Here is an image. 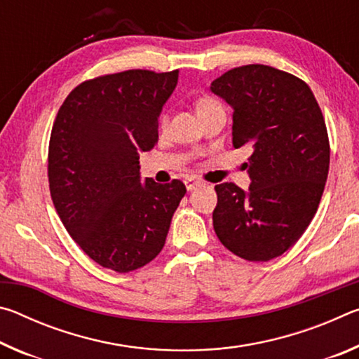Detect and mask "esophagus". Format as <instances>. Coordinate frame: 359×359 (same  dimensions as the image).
<instances>
[{
	"instance_id": "34e87169",
	"label": "esophagus",
	"mask_w": 359,
	"mask_h": 359,
	"mask_svg": "<svg viewBox=\"0 0 359 359\" xmlns=\"http://www.w3.org/2000/svg\"><path fill=\"white\" fill-rule=\"evenodd\" d=\"M185 185H187V190L188 191H193V190H196L198 187H201L203 184L199 180H194V179H191V177H188L187 180H185Z\"/></svg>"
}]
</instances>
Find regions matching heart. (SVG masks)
I'll return each instance as SVG.
<instances>
[{
    "instance_id": "obj_1",
    "label": "heart",
    "mask_w": 359,
    "mask_h": 359,
    "mask_svg": "<svg viewBox=\"0 0 359 359\" xmlns=\"http://www.w3.org/2000/svg\"><path fill=\"white\" fill-rule=\"evenodd\" d=\"M217 109H222L220 102L217 100L210 98V96H203V98H199L196 101V112L198 115H203L205 112H210V111H217ZM166 123V117L161 118V126H165Z\"/></svg>"
}]
</instances>
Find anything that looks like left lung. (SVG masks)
Instances as JSON below:
<instances>
[{
	"label": "left lung",
	"mask_w": 359,
	"mask_h": 359,
	"mask_svg": "<svg viewBox=\"0 0 359 359\" xmlns=\"http://www.w3.org/2000/svg\"><path fill=\"white\" fill-rule=\"evenodd\" d=\"M233 107V145H248L250 187L215 185L212 214L222 244L269 261L296 244L318 209L330 169L323 114L309 85L264 65L234 68L210 83Z\"/></svg>",
	"instance_id": "8db88e82"
}]
</instances>
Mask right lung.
Listing matches in <instances>:
<instances>
[{
	"label": "right lung",
	"mask_w": 359,
	"mask_h": 359,
	"mask_svg": "<svg viewBox=\"0 0 359 359\" xmlns=\"http://www.w3.org/2000/svg\"><path fill=\"white\" fill-rule=\"evenodd\" d=\"M177 79V69L96 77L72 90L53 123L48 185L57 214L90 258L120 274L161 252L187 193L180 180L142 182L139 171Z\"/></svg>",
	"instance_id": "right-lung-1"
}]
</instances>
